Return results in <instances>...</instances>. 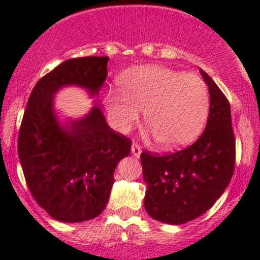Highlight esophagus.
<instances>
[{
  "label": "esophagus",
  "instance_id": "1",
  "mask_svg": "<svg viewBox=\"0 0 260 260\" xmlns=\"http://www.w3.org/2000/svg\"><path fill=\"white\" fill-rule=\"evenodd\" d=\"M131 150H132V154L136 156V158H139V156L141 155L142 147H141V145H139V144H136V142H133L132 147H131Z\"/></svg>",
  "mask_w": 260,
  "mask_h": 260
}]
</instances>
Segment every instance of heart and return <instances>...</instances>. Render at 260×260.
I'll list each match as a JSON object with an SVG mask.
<instances>
[{"instance_id": "b5f03b06", "label": "heart", "mask_w": 260, "mask_h": 260, "mask_svg": "<svg viewBox=\"0 0 260 260\" xmlns=\"http://www.w3.org/2000/svg\"><path fill=\"white\" fill-rule=\"evenodd\" d=\"M119 92L109 90L104 98L113 127L127 132L144 111L145 124L166 149L193 141L209 114V89L193 72L156 64L136 67L121 76Z\"/></svg>"}]
</instances>
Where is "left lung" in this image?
<instances>
[{"label": "left lung", "instance_id": "8db88e82", "mask_svg": "<svg viewBox=\"0 0 260 260\" xmlns=\"http://www.w3.org/2000/svg\"><path fill=\"white\" fill-rule=\"evenodd\" d=\"M209 86L210 111L205 131L190 146L165 155L142 151L145 210L167 224L188 223L205 214L233 176L236 139L231 106L215 81L201 70Z\"/></svg>", "mask_w": 260, "mask_h": 260}]
</instances>
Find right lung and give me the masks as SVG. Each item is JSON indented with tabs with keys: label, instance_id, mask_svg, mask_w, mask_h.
<instances>
[{
	"label": "right lung",
	"instance_id": "1",
	"mask_svg": "<svg viewBox=\"0 0 260 260\" xmlns=\"http://www.w3.org/2000/svg\"><path fill=\"white\" fill-rule=\"evenodd\" d=\"M107 62L109 57L64 60L37 81L28 98L18 155L32 197L55 220L79 223L101 214L115 167L131 151L132 141L109 127L100 107L64 125L53 110V95L62 86H83L97 95Z\"/></svg>",
	"mask_w": 260,
	"mask_h": 260
}]
</instances>
